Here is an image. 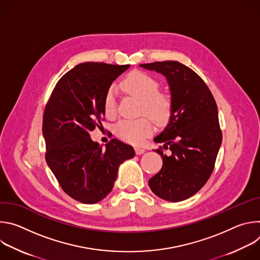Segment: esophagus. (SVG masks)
I'll return each instance as SVG.
<instances>
[{
  "label": "esophagus",
  "mask_w": 260,
  "mask_h": 260,
  "mask_svg": "<svg viewBox=\"0 0 260 260\" xmlns=\"http://www.w3.org/2000/svg\"><path fill=\"white\" fill-rule=\"evenodd\" d=\"M135 151H136V154L140 155V154H143L145 152V149H144V148H142V147H136L135 148Z\"/></svg>",
  "instance_id": "esophagus-1"
}]
</instances>
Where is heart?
<instances>
[{
  "mask_svg": "<svg viewBox=\"0 0 260 260\" xmlns=\"http://www.w3.org/2000/svg\"><path fill=\"white\" fill-rule=\"evenodd\" d=\"M122 88L142 102L141 113L151 118L157 124H165L171 117V99L159 90L158 82L147 74L135 71L125 77ZM104 110L108 117L117 113L116 99L113 88H110L104 100ZM153 133V123L148 117L139 119H123L115 126L116 136L132 145H141Z\"/></svg>",
  "mask_w": 260,
  "mask_h": 260,
  "instance_id": "heart-1",
  "label": "heart"
}]
</instances>
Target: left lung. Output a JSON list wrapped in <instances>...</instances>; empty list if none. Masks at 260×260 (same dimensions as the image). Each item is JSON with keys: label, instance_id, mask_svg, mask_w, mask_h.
<instances>
[{"label": "left lung", "instance_id": "obj_1", "mask_svg": "<svg viewBox=\"0 0 260 260\" xmlns=\"http://www.w3.org/2000/svg\"><path fill=\"white\" fill-rule=\"evenodd\" d=\"M167 78L172 113L165 131L154 141L165 143L155 151L162 158L161 170L149 179L158 198L181 202L196 194L209 180L222 142L218 109L204 80L190 68L175 60L143 63Z\"/></svg>", "mask_w": 260, "mask_h": 260}]
</instances>
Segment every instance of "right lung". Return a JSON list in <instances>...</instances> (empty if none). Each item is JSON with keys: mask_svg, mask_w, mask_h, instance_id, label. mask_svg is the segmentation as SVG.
Listing matches in <instances>:
<instances>
[{"mask_svg": "<svg viewBox=\"0 0 260 260\" xmlns=\"http://www.w3.org/2000/svg\"><path fill=\"white\" fill-rule=\"evenodd\" d=\"M129 67L79 63L58 80L45 107L46 162L62 190L80 203L105 199L119 166L135 156L134 148L117 139L103 149L89 135L104 120V100L111 84Z\"/></svg>", "mask_w": 260, "mask_h": 260, "instance_id": "1", "label": "right lung"}]
</instances>
